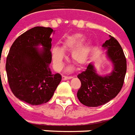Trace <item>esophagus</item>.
<instances>
[{"instance_id":"obj_1","label":"esophagus","mask_w":135,"mask_h":135,"mask_svg":"<svg viewBox=\"0 0 135 135\" xmlns=\"http://www.w3.org/2000/svg\"><path fill=\"white\" fill-rule=\"evenodd\" d=\"M72 78H73L72 76H62V80L65 81V80L70 79H72Z\"/></svg>"}]
</instances>
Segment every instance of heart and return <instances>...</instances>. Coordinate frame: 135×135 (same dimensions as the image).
I'll use <instances>...</instances> for the list:
<instances>
[{
	"label": "heart",
	"instance_id": "heart-1",
	"mask_svg": "<svg viewBox=\"0 0 135 135\" xmlns=\"http://www.w3.org/2000/svg\"><path fill=\"white\" fill-rule=\"evenodd\" d=\"M84 40L85 36L83 34H72L63 40L60 49H53L52 59L56 69L60 70L63 65L64 54L62 52H72V62L78 65H84L87 62L93 50V44L90 41L84 42Z\"/></svg>",
	"mask_w": 135,
	"mask_h": 135
}]
</instances>
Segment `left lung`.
I'll use <instances>...</instances> for the list:
<instances>
[{
	"label": "left lung",
	"mask_w": 135,
	"mask_h": 135,
	"mask_svg": "<svg viewBox=\"0 0 135 135\" xmlns=\"http://www.w3.org/2000/svg\"><path fill=\"white\" fill-rule=\"evenodd\" d=\"M102 47L107 49V56L113 66L112 72L106 76L98 75L93 64L78 75L81 87L77 97L82 104L95 107L105 104L118 94L123 87L126 73V59L118 40L109 36Z\"/></svg>",
	"instance_id": "1"
}]
</instances>
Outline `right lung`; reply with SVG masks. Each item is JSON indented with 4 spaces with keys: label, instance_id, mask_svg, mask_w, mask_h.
I'll return each mask as SVG.
<instances>
[{
    "label": "right lung",
    "instance_id": "1",
    "mask_svg": "<svg viewBox=\"0 0 135 135\" xmlns=\"http://www.w3.org/2000/svg\"><path fill=\"white\" fill-rule=\"evenodd\" d=\"M51 28L37 26L21 34L13 42L6 58V70L11 90L20 101L31 105L47 103L62 80L52 74ZM43 49L39 50L38 46Z\"/></svg>",
    "mask_w": 135,
    "mask_h": 135
}]
</instances>
